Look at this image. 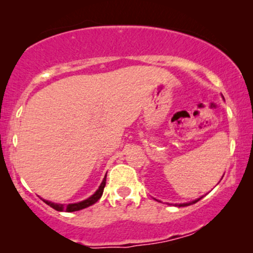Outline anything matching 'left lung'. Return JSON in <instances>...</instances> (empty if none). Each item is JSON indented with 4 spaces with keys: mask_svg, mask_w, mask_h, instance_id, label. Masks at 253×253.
Segmentation results:
<instances>
[{
    "mask_svg": "<svg viewBox=\"0 0 253 253\" xmlns=\"http://www.w3.org/2000/svg\"><path fill=\"white\" fill-rule=\"evenodd\" d=\"M200 199H197V200H195V201H193V202H189V203H182V205H178V207H184V206H189V205H193V203H196L197 201H199Z\"/></svg>",
    "mask_w": 253,
    "mask_h": 253,
    "instance_id": "8db88e82",
    "label": "left lung"
}]
</instances>
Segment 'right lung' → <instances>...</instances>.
Instances as JSON below:
<instances>
[{
  "label": "right lung",
  "instance_id": "add662e5",
  "mask_svg": "<svg viewBox=\"0 0 253 253\" xmlns=\"http://www.w3.org/2000/svg\"><path fill=\"white\" fill-rule=\"evenodd\" d=\"M106 177H107V175H106ZM106 177H104V178H103V181H102V183H101L100 188H98V189L96 190V193H95L94 195L90 196L89 199L84 200V201H82V202L71 203V205L63 206V205H57V203H52L50 201H45V200H43V201L47 203V205L50 206V207H52V208H53V210H56L58 211H81V210H83V208H86V207H89V206L94 205L95 202H97L98 200H100V197L102 196V194H103L104 187H106Z\"/></svg>",
  "mask_w": 253,
  "mask_h": 253
}]
</instances>
